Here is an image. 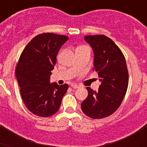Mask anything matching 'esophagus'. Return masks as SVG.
<instances>
[{
  "label": "esophagus",
  "instance_id": "34e87169",
  "mask_svg": "<svg viewBox=\"0 0 147 147\" xmlns=\"http://www.w3.org/2000/svg\"><path fill=\"white\" fill-rule=\"evenodd\" d=\"M71 87L72 88H74V89H76V88H78L79 86H78V85H76V84H71Z\"/></svg>",
  "mask_w": 147,
  "mask_h": 147
}]
</instances>
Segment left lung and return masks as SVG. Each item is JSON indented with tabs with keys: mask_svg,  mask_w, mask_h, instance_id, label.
Wrapping results in <instances>:
<instances>
[{
	"mask_svg": "<svg viewBox=\"0 0 147 147\" xmlns=\"http://www.w3.org/2000/svg\"><path fill=\"white\" fill-rule=\"evenodd\" d=\"M94 51V71L101 84L97 92L87 87L88 95L81 105L83 113L92 119H101L116 111L128 87L125 57L114 41L105 35L85 36Z\"/></svg>",
	"mask_w": 147,
	"mask_h": 147,
	"instance_id": "left-lung-1",
	"label": "left lung"
}]
</instances>
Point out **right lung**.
<instances>
[{"mask_svg":"<svg viewBox=\"0 0 147 147\" xmlns=\"http://www.w3.org/2000/svg\"><path fill=\"white\" fill-rule=\"evenodd\" d=\"M67 36L45 33L33 38L22 52L16 77L24 105L33 114L48 117L59 109L69 85L50 84L51 71Z\"/></svg>","mask_w":147,"mask_h":147,"instance_id":"1","label":"right lung"}]
</instances>
